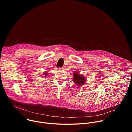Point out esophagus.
<instances>
[{"label":"esophagus","mask_w":132,"mask_h":132,"mask_svg":"<svg viewBox=\"0 0 132 132\" xmlns=\"http://www.w3.org/2000/svg\"><path fill=\"white\" fill-rule=\"evenodd\" d=\"M60 69H62V70H64V69H65V66H63V67H62V68H60Z\"/></svg>","instance_id":"obj_1"}]
</instances>
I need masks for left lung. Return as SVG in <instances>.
<instances>
[{
	"instance_id": "8db88e82",
	"label": "left lung",
	"mask_w": 132,
	"mask_h": 132,
	"mask_svg": "<svg viewBox=\"0 0 132 132\" xmlns=\"http://www.w3.org/2000/svg\"><path fill=\"white\" fill-rule=\"evenodd\" d=\"M73 77V81L76 84L78 85L77 86L84 85L83 84H85L86 80L85 77L81 76L79 73H78V72L74 73Z\"/></svg>"
}]
</instances>
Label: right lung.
<instances>
[{"label": "right lung", "instance_id": "right-lung-1", "mask_svg": "<svg viewBox=\"0 0 132 132\" xmlns=\"http://www.w3.org/2000/svg\"><path fill=\"white\" fill-rule=\"evenodd\" d=\"M44 75H45V76H46L47 75V73H44Z\"/></svg>", "mask_w": 132, "mask_h": 132}]
</instances>
